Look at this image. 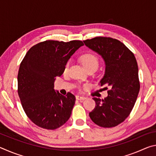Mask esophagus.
I'll use <instances>...</instances> for the list:
<instances>
[{"label":"esophagus","mask_w":156,"mask_h":156,"mask_svg":"<svg viewBox=\"0 0 156 156\" xmlns=\"http://www.w3.org/2000/svg\"><path fill=\"white\" fill-rule=\"evenodd\" d=\"M76 98L77 100H84L86 99V98L84 96H76Z\"/></svg>","instance_id":"esophagus-1"}]
</instances>
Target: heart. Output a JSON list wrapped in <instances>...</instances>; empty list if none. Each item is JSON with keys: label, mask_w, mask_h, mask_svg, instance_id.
I'll use <instances>...</instances> for the list:
<instances>
[{"label": "heart", "mask_w": 156, "mask_h": 156, "mask_svg": "<svg viewBox=\"0 0 156 156\" xmlns=\"http://www.w3.org/2000/svg\"><path fill=\"white\" fill-rule=\"evenodd\" d=\"M80 60L82 64L87 70L89 69H96L98 67L99 65V60L98 57L96 55L92 54V53H87V54H83V56L80 57ZM70 62H67L64 67V72L66 73L69 69V67Z\"/></svg>", "instance_id": "b5f03b06"}]
</instances>
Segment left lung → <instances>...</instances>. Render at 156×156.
<instances>
[{
	"label": "left lung",
	"instance_id": "obj_1",
	"mask_svg": "<svg viewBox=\"0 0 156 156\" xmlns=\"http://www.w3.org/2000/svg\"><path fill=\"white\" fill-rule=\"evenodd\" d=\"M83 42L103 58L105 72L99 84L109 88L108 96L104 99L93 98L96 107L89 113V117L100 126L113 127L128 117L136 103L140 91L136 59L133 53L116 39L96 37Z\"/></svg>",
	"mask_w": 156,
	"mask_h": 156
}]
</instances>
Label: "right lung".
Returning <instances> with one entry per match:
<instances>
[{
    "label": "right lung",
    "instance_id": "right-lung-1",
    "mask_svg": "<svg viewBox=\"0 0 156 156\" xmlns=\"http://www.w3.org/2000/svg\"><path fill=\"white\" fill-rule=\"evenodd\" d=\"M84 44L46 41L33 46L21 62L18 73V93L26 115L37 126L56 129L72 114L76 98L56 91L54 82L64 72L70 57Z\"/></svg>",
    "mask_w": 156,
    "mask_h": 156
}]
</instances>
